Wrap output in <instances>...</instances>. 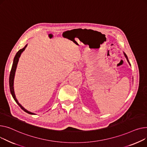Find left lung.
<instances>
[{
	"label": "left lung",
	"mask_w": 147,
	"mask_h": 147,
	"mask_svg": "<svg viewBox=\"0 0 147 147\" xmlns=\"http://www.w3.org/2000/svg\"><path fill=\"white\" fill-rule=\"evenodd\" d=\"M123 53H124V55H125V57L126 58V59H127V61L128 62V63H129V65L131 66V64H130V63H129V60H128V58H127V56H126V55L125 54V52H123Z\"/></svg>",
	"instance_id": "1"
}]
</instances>
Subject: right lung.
<instances>
[{
	"mask_svg": "<svg viewBox=\"0 0 147 147\" xmlns=\"http://www.w3.org/2000/svg\"><path fill=\"white\" fill-rule=\"evenodd\" d=\"M27 45H26L22 49H20L18 52L16 53L14 59H13V64H12V69H11V71L10 72V75H9V88H10V91L11 93L12 94V96L14 99V100L15 101V102L18 104V105L24 111H25L26 113H27L28 114L30 115H36L34 114V113H32V112H30L29 111H28L27 110H26L21 104H20L18 101L17 100L16 96H15V92H14V89H13V81H14V78H15V72H16V67H17V65H18V61H19V58L21 56V53L23 52V51L25 50V48L27 47Z\"/></svg>",
	"mask_w": 147,
	"mask_h": 147,
	"instance_id": "obj_1",
	"label": "right lung"
}]
</instances>
